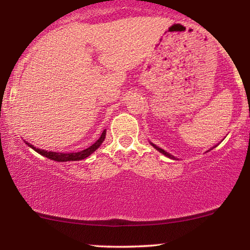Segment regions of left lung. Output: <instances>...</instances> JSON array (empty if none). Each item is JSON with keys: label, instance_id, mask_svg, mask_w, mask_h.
I'll list each match as a JSON object with an SVG mask.
<instances>
[{"label": "left lung", "instance_id": "1", "mask_svg": "<svg viewBox=\"0 0 250 250\" xmlns=\"http://www.w3.org/2000/svg\"><path fill=\"white\" fill-rule=\"evenodd\" d=\"M150 145H151V146H153V147H154L155 149H157V150H159V151H160V153H162L163 155H166V156H167V157H170V159H175V157L173 156V155H170V154H169V153H167V151H165V150H163V149H161V148H159V147H157V146H155V145H153V143H150Z\"/></svg>", "mask_w": 250, "mask_h": 250}]
</instances>
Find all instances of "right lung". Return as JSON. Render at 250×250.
Segmentation results:
<instances>
[{
	"mask_svg": "<svg viewBox=\"0 0 250 250\" xmlns=\"http://www.w3.org/2000/svg\"><path fill=\"white\" fill-rule=\"evenodd\" d=\"M104 139H105V130H103V133L101 134V136H100V139L97 140V141L94 143V145H91L90 147L84 149V150L79 151V153H56V151H47V150H43V149H39V148L34 147V146L30 145V143H28L25 141L24 142H25V145L28 146V147L33 148L34 150L37 151L39 154H41V155H43V156L48 157V159L53 160V161L67 162V161H80V160L87 159L89 155L93 154L94 151H95L96 149L102 145V142L104 141Z\"/></svg>",
	"mask_w": 250,
	"mask_h": 250,
	"instance_id": "1",
	"label": "right lung"
}]
</instances>
